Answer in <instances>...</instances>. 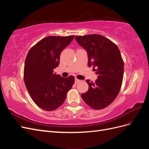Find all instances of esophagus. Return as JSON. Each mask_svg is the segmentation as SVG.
I'll list each match as a JSON object with an SVG mask.
<instances>
[{
    "label": "esophagus",
    "instance_id": "1",
    "mask_svg": "<svg viewBox=\"0 0 149 149\" xmlns=\"http://www.w3.org/2000/svg\"><path fill=\"white\" fill-rule=\"evenodd\" d=\"M74 81H75L76 84H77V83H79L81 81V80H79V79H78L77 78H75L74 79Z\"/></svg>",
    "mask_w": 149,
    "mask_h": 149
}]
</instances>
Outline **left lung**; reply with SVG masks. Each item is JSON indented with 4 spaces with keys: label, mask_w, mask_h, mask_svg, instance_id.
I'll list each match as a JSON object with an SVG mask.
<instances>
[{
    "label": "left lung",
    "mask_w": 149,
    "mask_h": 149,
    "mask_svg": "<svg viewBox=\"0 0 149 149\" xmlns=\"http://www.w3.org/2000/svg\"><path fill=\"white\" fill-rule=\"evenodd\" d=\"M75 40L87 52L88 66L96 68L97 75L94 82L86 81L89 89L81 97L93 109H104L115 100L123 83L124 64L119 49L101 35L78 36Z\"/></svg>",
    "instance_id": "obj_1"
}]
</instances>
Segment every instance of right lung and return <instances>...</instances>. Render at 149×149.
I'll return each instance as SVG.
<instances>
[{
  "label": "right lung",
  "instance_id": "obj_1",
  "mask_svg": "<svg viewBox=\"0 0 149 149\" xmlns=\"http://www.w3.org/2000/svg\"><path fill=\"white\" fill-rule=\"evenodd\" d=\"M74 37H45L31 48L26 55L24 82L31 99L42 109L51 111L61 106L74 83L73 76L63 78L53 73L60 64V53Z\"/></svg>",
  "mask_w": 149,
  "mask_h": 149
}]
</instances>
